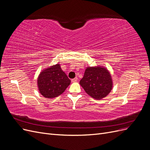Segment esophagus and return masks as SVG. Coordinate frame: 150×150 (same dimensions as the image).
Wrapping results in <instances>:
<instances>
[{
	"mask_svg": "<svg viewBox=\"0 0 150 150\" xmlns=\"http://www.w3.org/2000/svg\"><path fill=\"white\" fill-rule=\"evenodd\" d=\"M71 81H72V83L77 82V81H78V78H74V79H72L71 80Z\"/></svg>",
	"mask_w": 150,
	"mask_h": 150,
	"instance_id": "1",
	"label": "esophagus"
}]
</instances>
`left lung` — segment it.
<instances>
[{
    "label": "left lung",
    "instance_id": "1",
    "mask_svg": "<svg viewBox=\"0 0 150 150\" xmlns=\"http://www.w3.org/2000/svg\"><path fill=\"white\" fill-rule=\"evenodd\" d=\"M79 84L86 93L95 99L106 97L112 88L110 72L102 66L88 67Z\"/></svg>",
    "mask_w": 150,
    "mask_h": 150
}]
</instances>
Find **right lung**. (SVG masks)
Masks as SVG:
<instances>
[{"label":"right lung","instance_id":"add662e5","mask_svg":"<svg viewBox=\"0 0 150 150\" xmlns=\"http://www.w3.org/2000/svg\"><path fill=\"white\" fill-rule=\"evenodd\" d=\"M71 83L59 64H57L44 69L38 78L39 93L44 98H54L59 96Z\"/></svg>","mask_w":150,"mask_h":150}]
</instances>
